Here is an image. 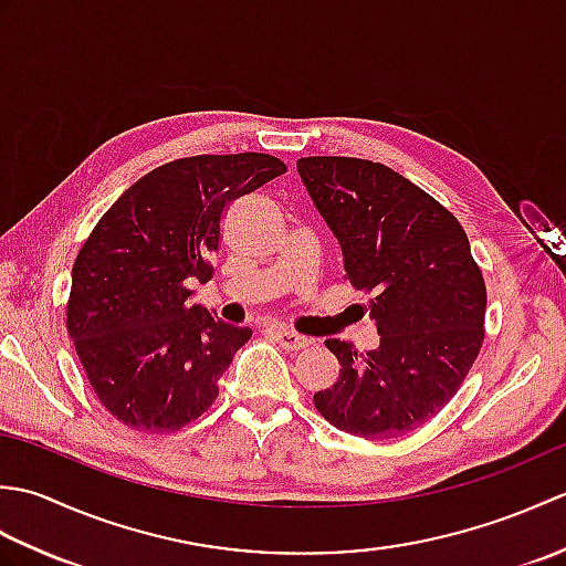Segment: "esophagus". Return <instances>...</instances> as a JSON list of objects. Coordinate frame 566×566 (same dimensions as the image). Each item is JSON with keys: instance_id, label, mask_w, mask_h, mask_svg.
<instances>
[{"instance_id": "1", "label": "esophagus", "mask_w": 566, "mask_h": 566, "mask_svg": "<svg viewBox=\"0 0 566 566\" xmlns=\"http://www.w3.org/2000/svg\"><path fill=\"white\" fill-rule=\"evenodd\" d=\"M272 335H274L276 343L286 347V350H304V347L314 343L311 338H306V335H298L290 328H272Z\"/></svg>"}]
</instances>
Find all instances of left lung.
I'll return each instance as SVG.
<instances>
[{"label": "left lung", "instance_id": "8db88e82", "mask_svg": "<svg viewBox=\"0 0 566 566\" xmlns=\"http://www.w3.org/2000/svg\"><path fill=\"white\" fill-rule=\"evenodd\" d=\"M296 170L338 238L345 276L371 292L369 318L379 333L367 355L326 340L340 375L314 403L350 436H406L452 399L482 350V270L460 221L391 167L318 155Z\"/></svg>", "mask_w": 566, "mask_h": 566}]
</instances>
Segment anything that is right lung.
<instances>
[{"label":"right lung","instance_id":"right-lung-1","mask_svg":"<svg viewBox=\"0 0 566 566\" xmlns=\"http://www.w3.org/2000/svg\"><path fill=\"white\" fill-rule=\"evenodd\" d=\"M286 172L264 153L195 155L130 185L72 268L67 333L94 394L134 430L175 432L207 411L252 331L189 304L211 280L223 211Z\"/></svg>","mask_w":566,"mask_h":566}]
</instances>
